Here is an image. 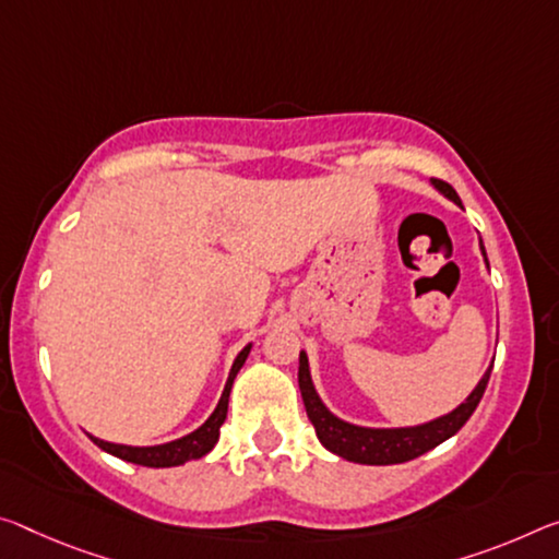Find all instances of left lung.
Segmentation results:
<instances>
[{"label": "left lung", "mask_w": 559, "mask_h": 559, "mask_svg": "<svg viewBox=\"0 0 559 559\" xmlns=\"http://www.w3.org/2000/svg\"><path fill=\"white\" fill-rule=\"evenodd\" d=\"M432 183H436V189L445 193L450 201L460 203V197L455 193L453 186L440 179H432ZM483 255H485V248H483ZM485 263H487V255H485ZM490 373L492 368H487V373L483 376L480 383H477L471 397H467L460 407H455L450 415H442L438 420L418 425V428L376 430V428H358V425H350L335 418V415L321 403V397L316 395L311 373H308L306 353H300V360H298L300 395H304L308 420L313 423L318 440H321L331 453L350 460V463H362V465L407 463V460L420 457L423 453H428V450L438 448L440 442L453 438L455 432L471 420V415L475 413V407L485 393Z\"/></svg>", "instance_id": "1"}]
</instances>
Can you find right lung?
Wrapping results in <instances>:
<instances>
[{"instance_id": "add662e5", "label": "right lung", "mask_w": 559, "mask_h": 559, "mask_svg": "<svg viewBox=\"0 0 559 559\" xmlns=\"http://www.w3.org/2000/svg\"><path fill=\"white\" fill-rule=\"evenodd\" d=\"M248 350H251V345H246V348L238 353V358L234 360L231 376H228V380H226L224 395H221L216 411L211 413V418L203 423L199 430H193L191 436H186L181 440H174V442H166V445H154V448L114 445V442H106V440H99V438H92V440L102 450H106V453H111V455H117L121 460H127V463L144 465V467H174V465L189 463V460L203 457L211 448L216 445L218 430H221V425H224L226 413H228V395H231L234 378H236V373H238V370H241V366L246 362Z\"/></svg>"}]
</instances>
